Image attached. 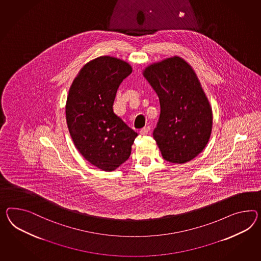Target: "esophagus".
<instances>
[{"mask_svg":"<svg viewBox=\"0 0 261 261\" xmlns=\"http://www.w3.org/2000/svg\"><path fill=\"white\" fill-rule=\"evenodd\" d=\"M149 130H150V127H143L140 130V134H142V135H147L149 133Z\"/></svg>","mask_w":261,"mask_h":261,"instance_id":"esophagus-1","label":"esophagus"}]
</instances>
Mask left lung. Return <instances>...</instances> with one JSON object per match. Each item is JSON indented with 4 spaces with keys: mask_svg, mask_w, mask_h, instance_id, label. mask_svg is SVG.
<instances>
[{
    "mask_svg": "<svg viewBox=\"0 0 261 261\" xmlns=\"http://www.w3.org/2000/svg\"><path fill=\"white\" fill-rule=\"evenodd\" d=\"M144 76L159 97L161 114L153 138L165 160L185 164L206 147L213 115L192 67L180 57L153 63Z\"/></svg>",
    "mask_w": 261,
    "mask_h": 261,
    "instance_id": "1",
    "label": "left lung"
}]
</instances>
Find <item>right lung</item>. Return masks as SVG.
<instances>
[{
  "label": "right lung",
  "mask_w": 261,
  "mask_h": 261,
  "mask_svg": "<svg viewBox=\"0 0 261 261\" xmlns=\"http://www.w3.org/2000/svg\"><path fill=\"white\" fill-rule=\"evenodd\" d=\"M132 72L126 61L102 56L81 68L69 90L65 113L74 146L104 171L128 159L138 135L113 110L117 89Z\"/></svg>",
  "instance_id": "right-lung-1"
}]
</instances>
